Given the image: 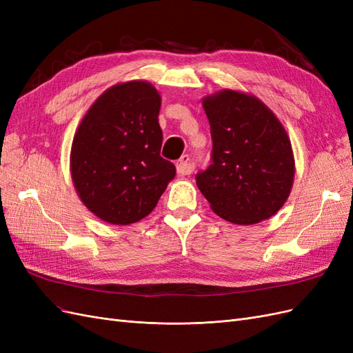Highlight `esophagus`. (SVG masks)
<instances>
[{
	"instance_id": "34e87169",
	"label": "esophagus",
	"mask_w": 353,
	"mask_h": 353,
	"mask_svg": "<svg viewBox=\"0 0 353 353\" xmlns=\"http://www.w3.org/2000/svg\"><path fill=\"white\" fill-rule=\"evenodd\" d=\"M191 170H193V168H191V165H190V156L184 154L176 162V172L179 175H190Z\"/></svg>"
}]
</instances>
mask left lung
<instances>
[{
	"label": "left lung",
	"instance_id": "left-lung-1",
	"mask_svg": "<svg viewBox=\"0 0 353 353\" xmlns=\"http://www.w3.org/2000/svg\"><path fill=\"white\" fill-rule=\"evenodd\" d=\"M212 163L196 183L218 216L239 225L268 219L290 194L292 143L281 122L253 95L222 90L203 99Z\"/></svg>",
	"mask_w": 353,
	"mask_h": 353
}]
</instances>
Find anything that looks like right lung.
I'll return each instance as SVG.
<instances>
[{
    "instance_id": "obj_1",
    "label": "right lung",
    "mask_w": 353,
    "mask_h": 353,
    "mask_svg": "<svg viewBox=\"0 0 353 353\" xmlns=\"http://www.w3.org/2000/svg\"><path fill=\"white\" fill-rule=\"evenodd\" d=\"M160 95L152 83L113 85L95 100L73 137L70 172L95 216L130 225L150 213L176 169L160 156Z\"/></svg>"
}]
</instances>
